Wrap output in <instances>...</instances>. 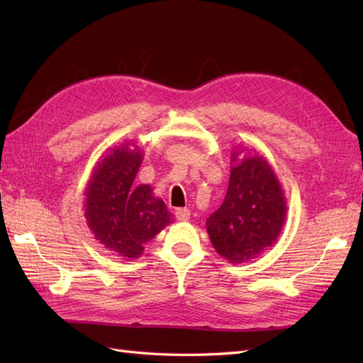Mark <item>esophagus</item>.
I'll use <instances>...</instances> for the list:
<instances>
[{
    "label": "esophagus",
    "mask_w": 363,
    "mask_h": 363,
    "mask_svg": "<svg viewBox=\"0 0 363 363\" xmlns=\"http://www.w3.org/2000/svg\"><path fill=\"white\" fill-rule=\"evenodd\" d=\"M175 218H177L179 221H188L191 218V211L188 207H180L175 211Z\"/></svg>",
    "instance_id": "obj_1"
}]
</instances>
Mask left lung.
<instances>
[{"label": "left lung", "mask_w": 363, "mask_h": 363, "mask_svg": "<svg viewBox=\"0 0 363 363\" xmlns=\"http://www.w3.org/2000/svg\"><path fill=\"white\" fill-rule=\"evenodd\" d=\"M230 164L225 199L207 218L206 228L219 256L244 263L277 242L288 204L277 174L259 152L245 155L244 148L236 147Z\"/></svg>", "instance_id": "left-lung-1"}]
</instances>
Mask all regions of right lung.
<instances>
[{
	"mask_svg": "<svg viewBox=\"0 0 363 363\" xmlns=\"http://www.w3.org/2000/svg\"><path fill=\"white\" fill-rule=\"evenodd\" d=\"M144 152L131 140L96 163L84 189V218L95 239L113 255L138 259L144 245L171 223V213L151 184L133 182Z\"/></svg>",
	"mask_w": 363,
	"mask_h": 363,
	"instance_id": "obj_1",
	"label": "right lung"
}]
</instances>
